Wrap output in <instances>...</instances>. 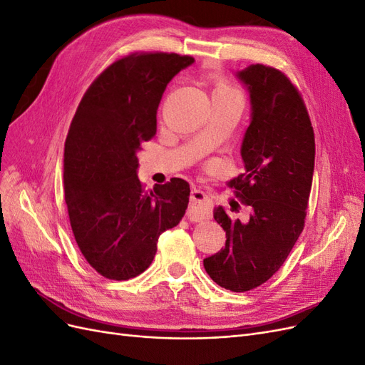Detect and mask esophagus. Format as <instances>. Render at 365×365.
Returning a JSON list of instances; mask_svg holds the SVG:
<instances>
[{
  "mask_svg": "<svg viewBox=\"0 0 365 365\" xmlns=\"http://www.w3.org/2000/svg\"><path fill=\"white\" fill-rule=\"evenodd\" d=\"M208 204H210V200L204 192L192 190L190 207H189V212H187V216H189V219L193 220V222H201V220L207 219L210 215Z\"/></svg>",
  "mask_w": 365,
  "mask_h": 365,
  "instance_id": "34e87169",
  "label": "esophagus"
}]
</instances>
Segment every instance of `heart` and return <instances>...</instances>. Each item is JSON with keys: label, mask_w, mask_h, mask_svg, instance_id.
I'll list each match as a JSON object with an SVG mask.
<instances>
[{"label": "heart", "mask_w": 365, "mask_h": 365, "mask_svg": "<svg viewBox=\"0 0 365 365\" xmlns=\"http://www.w3.org/2000/svg\"><path fill=\"white\" fill-rule=\"evenodd\" d=\"M230 85H227L225 82H217V85H216V90H230Z\"/></svg>", "instance_id": "1"}]
</instances>
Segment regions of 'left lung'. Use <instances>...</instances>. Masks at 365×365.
Instances as JSON below:
<instances>
[{"instance_id":"8db88e82","label":"left lung","mask_w":365,"mask_h":365,"mask_svg":"<svg viewBox=\"0 0 365 365\" xmlns=\"http://www.w3.org/2000/svg\"><path fill=\"white\" fill-rule=\"evenodd\" d=\"M237 77L250 93L251 121L240 148L245 170L228 185L251 215L242 224L215 208L227 240L225 248L204 259V268L222 288L245 292L280 269L302 235L315 137L302 94L280 70L256 63Z\"/></svg>"}]
</instances>
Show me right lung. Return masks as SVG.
I'll return each instance as SVG.
<instances>
[{"label": "right lung", "instance_id": "obj_1", "mask_svg": "<svg viewBox=\"0 0 365 365\" xmlns=\"http://www.w3.org/2000/svg\"><path fill=\"white\" fill-rule=\"evenodd\" d=\"M192 56L132 53L90 85L71 121L63 152V187L74 239L86 262L109 280L149 268L163 231L180 224L190 185L181 178L140 182L137 153L157 132L165 86Z\"/></svg>", "mask_w": 365, "mask_h": 365}]
</instances>
